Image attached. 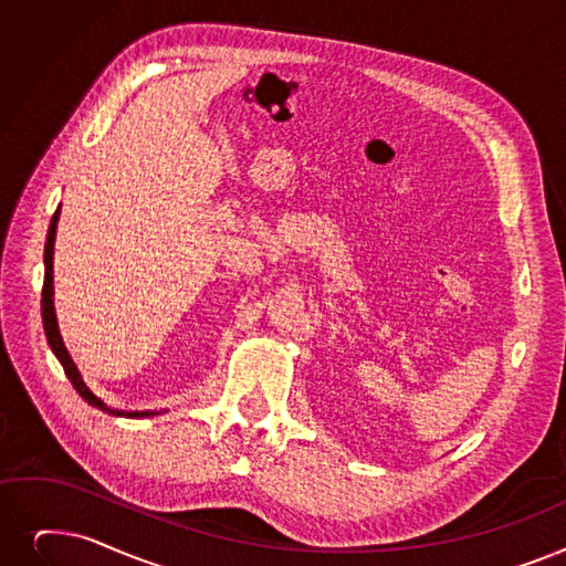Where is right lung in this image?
<instances>
[{"mask_svg":"<svg viewBox=\"0 0 566 566\" xmlns=\"http://www.w3.org/2000/svg\"><path fill=\"white\" fill-rule=\"evenodd\" d=\"M57 222H60V208L55 210L53 219H51V229H48V238H45V250H43V263H45V275H43V291H41V316H43V331L48 337V344H51L53 354L57 356V360L62 363L64 373L69 377V381L73 384V388L78 390V396L111 416H127V419H143V416H155L159 411H122V409H113L108 407L102 398H96L94 392L87 388V384L83 381L76 363L69 356L60 328H57V316H55V303H53V250H55V231H57Z\"/></svg>","mask_w":566,"mask_h":566,"instance_id":"obj_1","label":"right lung"}]
</instances>
